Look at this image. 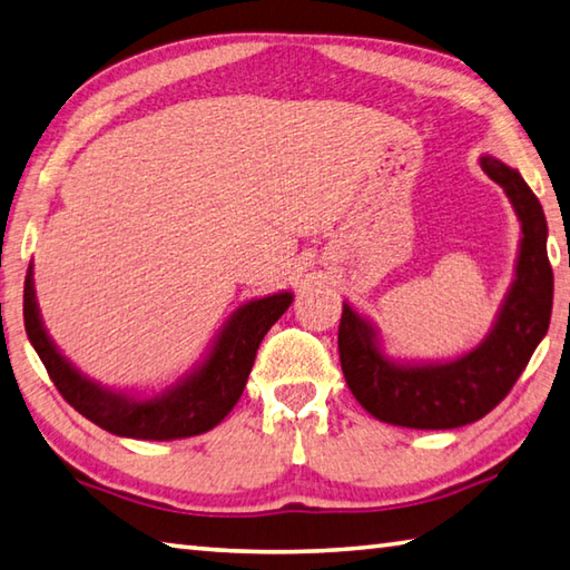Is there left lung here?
<instances>
[{
    "label": "left lung",
    "mask_w": 570,
    "mask_h": 570,
    "mask_svg": "<svg viewBox=\"0 0 570 570\" xmlns=\"http://www.w3.org/2000/svg\"><path fill=\"white\" fill-rule=\"evenodd\" d=\"M482 170L504 189L521 222L514 282L482 343L450 361H395L371 318L343 301L341 367L355 400L375 420L412 430H452L492 412L509 395L551 323L553 272L543 207L514 167L492 155Z\"/></svg>",
    "instance_id": "obj_1"
}]
</instances>
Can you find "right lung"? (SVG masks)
I'll use <instances>...</instances> for the list:
<instances>
[{
	"mask_svg": "<svg viewBox=\"0 0 570 570\" xmlns=\"http://www.w3.org/2000/svg\"><path fill=\"white\" fill-rule=\"evenodd\" d=\"M292 301V292H278L242 304L222 323L203 361L189 367L180 381L150 395L100 385L56 348L37 304L33 264H29L24 282V328L53 385L73 410L118 438L165 442L195 438L229 415L247 385L262 338Z\"/></svg>",
	"mask_w": 570,
	"mask_h": 570,
	"instance_id": "add662e5",
	"label": "right lung"
}]
</instances>
